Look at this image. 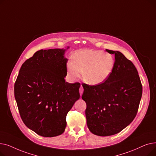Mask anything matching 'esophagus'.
Listing matches in <instances>:
<instances>
[{
    "label": "esophagus",
    "mask_w": 156,
    "mask_h": 156,
    "mask_svg": "<svg viewBox=\"0 0 156 156\" xmlns=\"http://www.w3.org/2000/svg\"><path fill=\"white\" fill-rule=\"evenodd\" d=\"M83 92V88L82 86H81V87L80 88V94L81 96V95H82Z\"/></svg>",
    "instance_id": "esophagus-1"
}]
</instances>
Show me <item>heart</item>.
Segmentation results:
<instances>
[{"label":"heart","mask_w":156,"mask_h":156,"mask_svg":"<svg viewBox=\"0 0 156 156\" xmlns=\"http://www.w3.org/2000/svg\"><path fill=\"white\" fill-rule=\"evenodd\" d=\"M112 56L102 51L86 49L76 52L73 61L67 64L68 75L71 79H76L83 72V78L90 85H100L107 80L114 69Z\"/></svg>","instance_id":"1"}]
</instances>
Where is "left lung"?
<instances>
[{"label":"left lung","instance_id":"1","mask_svg":"<svg viewBox=\"0 0 156 156\" xmlns=\"http://www.w3.org/2000/svg\"><path fill=\"white\" fill-rule=\"evenodd\" d=\"M106 51L115 57L112 72L100 85L83 84L81 97L87 104L88 128L101 136L118 133L133 121L142 95L140 79L132 62L119 51Z\"/></svg>","mask_w":156,"mask_h":156}]
</instances>
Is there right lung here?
<instances>
[{"label":"right lung","instance_id":"1","mask_svg":"<svg viewBox=\"0 0 156 156\" xmlns=\"http://www.w3.org/2000/svg\"><path fill=\"white\" fill-rule=\"evenodd\" d=\"M66 49L40 50L21 67L14 97L21 118L29 129L45 137L61 135L66 115L80 99L79 83L65 81Z\"/></svg>","mask_w":156,"mask_h":156}]
</instances>
